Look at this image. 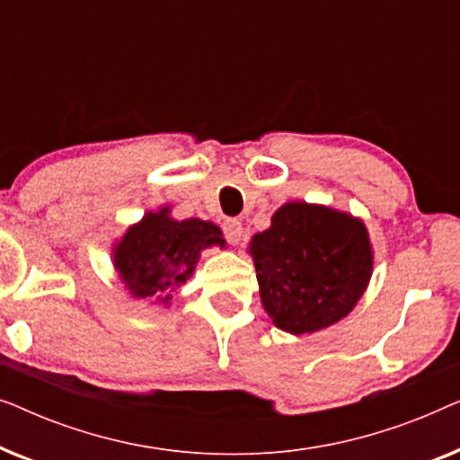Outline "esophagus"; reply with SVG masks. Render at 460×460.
<instances>
[{"label": "esophagus", "mask_w": 460, "mask_h": 460, "mask_svg": "<svg viewBox=\"0 0 460 460\" xmlns=\"http://www.w3.org/2000/svg\"><path fill=\"white\" fill-rule=\"evenodd\" d=\"M224 234H226V241H228L230 244H238L243 238V224L238 222V219H226Z\"/></svg>", "instance_id": "34e87169"}]
</instances>
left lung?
<instances>
[{"mask_svg": "<svg viewBox=\"0 0 460 460\" xmlns=\"http://www.w3.org/2000/svg\"><path fill=\"white\" fill-rule=\"evenodd\" d=\"M263 310L280 331L305 335L354 310L373 274L362 219L326 205L291 200L249 243Z\"/></svg>", "mask_w": 460, "mask_h": 460, "instance_id": "1", "label": "left lung"}]
</instances>
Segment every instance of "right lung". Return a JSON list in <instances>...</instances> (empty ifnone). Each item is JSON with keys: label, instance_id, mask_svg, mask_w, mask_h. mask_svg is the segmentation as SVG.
Segmentation results:
<instances>
[{"label": "right lung", "instance_id": "add662e5", "mask_svg": "<svg viewBox=\"0 0 460 460\" xmlns=\"http://www.w3.org/2000/svg\"><path fill=\"white\" fill-rule=\"evenodd\" d=\"M222 230L213 222L173 219L172 207L148 211L112 247V266L134 299L169 305L175 288L190 279L209 247H224Z\"/></svg>", "mask_w": 460, "mask_h": 460}]
</instances>
